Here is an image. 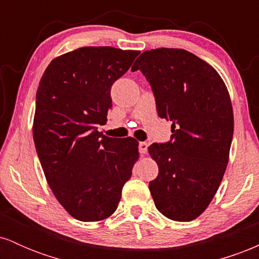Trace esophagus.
<instances>
[{"label":"esophagus","instance_id":"34e87169","mask_svg":"<svg viewBox=\"0 0 259 259\" xmlns=\"http://www.w3.org/2000/svg\"><path fill=\"white\" fill-rule=\"evenodd\" d=\"M147 146H148V145L146 144V142H140V144H139L140 153H141V154L146 153L147 152Z\"/></svg>","mask_w":259,"mask_h":259}]
</instances>
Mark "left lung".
I'll use <instances>...</instances> for the list:
<instances>
[{"label":"left lung","mask_w":259,"mask_h":259,"mask_svg":"<svg viewBox=\"0 0 259 259\" xmlns=\"http://www.w3.org/2000/svg\"><path fill=\"white\" fill-rule=\"evenodd\" d=\"M138 69L173 133L167 144L148 147L158 165L151 195L164 217L191 222L213 200L229 162L234 114L228 89L212 65L183 49L142 52L132 68Z\"/></svg>","instance_id":"left-lung-1"}]
</instances>
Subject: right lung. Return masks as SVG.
<instances>
[{
    "label": "right lung",
    "mask_w": 259,
    "mask_h": 259,
    "mask_svg": "<svg viewBox=\"0 0 259 259\" xmlns=\"http://www.w3.org/2000/svg\"><path fill=\"white\" fill-rule=\"evenodd\" d=\"M140 51L80 47L56 57L36 92L32 136L53 195L73 218L100 222L117 209L139 159L134 138L97 130L112 108L111 88Z\"/></svg>",
    "instance_id": "add662e5"
}]
</instances>
